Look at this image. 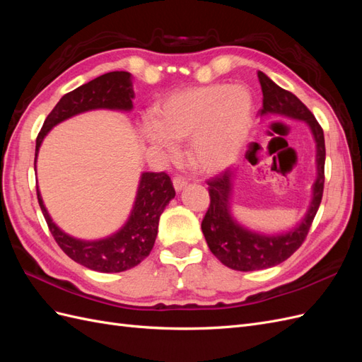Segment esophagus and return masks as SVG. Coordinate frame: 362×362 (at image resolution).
I'll list each match as a JSON object with an SVG mask.
<instances>
[{"mask_svg": "<svg viewBox=\"0 0 362 362\" xmlns=\"http://www.w3.org/2000/svg\"><path fill=\"white\" fill-rule=\"evenodd\" d=\"M172 182H173V189L177 190V192L184 190V189H185V185H187V180L182 178V177H175Z\"/></svg>", "mask_w": 362, "mask_h": 362, "instance_id": "esophagus-1", "label": "esophagus"}]
</instances>
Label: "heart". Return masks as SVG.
<instances>
[{
	"label": "heart",
	"mask_w": 362,
	"mask_h": 362,
	"mask_svg": "<svg viewBox=\"0 0 362 362\" xmlns=\"http://www.w3.org/2000/svg\"><path fill=\"white\" fill-rule=\"evenodd\" d=\"M254 124V100L243 86L210 84L169 95L141 125V136L164 158L178 156V141L190 140L201 170H225L240 157Z\"/></svg>",
	"instance_id": "1"
}]
</instances>
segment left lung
Returning <instances> with one entry per match:
<instances>
[{"label": "left lung", "mask_w": 362, "mask_h": 362, "mask_svg": "<svg viewBox=\"0 0 362 362\" xmlns=\"http://www.w3.org/2000/svg\"><path fill=\"white\" fill-rule=\"evenodd\" d=\"M262 90V108L259 115L282 116L291 120H300L311 131L315 141V181L308 210L300 222L288 231L264 234L249 229L233 216V193L237 173L225 170L218 177L208 181L210 206L202 221V233L206 245L216 258L229 269L252 272L281 264L300 247L310 231L315 213L319 210L325 184V136L323 129L313 113L298 96L284 90L273 83L264 72H258Z\"/></svg>", "instance_id": "8db88e82"}]
</instances>
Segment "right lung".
<instances>
[{"label": "right lung", "mask_w": 362, "mask_h": 362, "mask_svg": "<svg viewBox=\"0 0 362 362\" xmlns=\"http://www.w3.org/2000/svg\"><path fill=\"white\" fill-rule=\"evenodd\" d=\"M133 100V76L125 71L104 74L62 96V100L45 119L36 139L35 170L42 141L54 127L72 116L101 110V108L131 112ZM173 198L175 189L166 173L144 172L139 180L133 210L120 229L104 238L81 240L66 234L52 222L37 187L40 210L62 250L78 264L103 273H117L133 269L149 255L157 238L160 216Z\"/></svg>", "instance_id": "add662e5"}]
</instances>
